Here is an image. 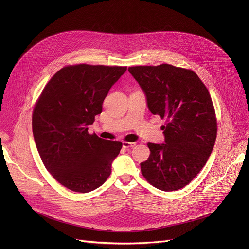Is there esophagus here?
I'll return each mask as SVG.
<instances>
[{
  "label": "esophagus",
  "instance_id": "esophagus-1",
  "mask_svg": "<svg viewBox=\"0 0 249 249\" xmlns=\"http://www.w3.org/2000/svg\"><path fill=\"white\" fill-rule=\"evenodd\" d=\"M136 146V143H130V142H123V148L126 150L132 149Z\"/></svg>",
  "mask_w": 249,
  "mask_h": 249
}]
</instances>
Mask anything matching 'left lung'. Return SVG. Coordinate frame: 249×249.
Returning <instances> with one entry per match:
<instances>
[{
	"label": "left lung",
	"mask_w": 249,
	"mask_h": 249,
	"mask_svg": "<svg viewBox=\"0 0 249 249\" xmlns=\"http://www.w3.org/2000/svg\"><path fill=\"white\" fill-rule=\"evenodd\" d=\"M128 71L146 94L150 111L166 119L164 144H148L151 155L141 162L142 174L160 190L183 188L206 164L216 142L210 93L191 70L161 64Z\"/></svg>",
	"instance_id": "1"
}]
</instances>
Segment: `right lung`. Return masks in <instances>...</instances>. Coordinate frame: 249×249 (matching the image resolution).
Listing matches in <instances>:
<instances>
[{"instance_id": "1", "label": "right lung", "mask_w": 249, "mask_h": 249, "mask_svg": "<svg viewBox=\"0 0 249 249\" xmlns=\"http://www.w3.org/2000/svg\"><path fill=\"white\" fill-rule=\"evenodd\" d=\"M127 67L67 66L45 86L32 114V132L46 169L68 189L87 193L102 185L122 143L89 134L102 103Z\"/></svg>"}]
</instances>
